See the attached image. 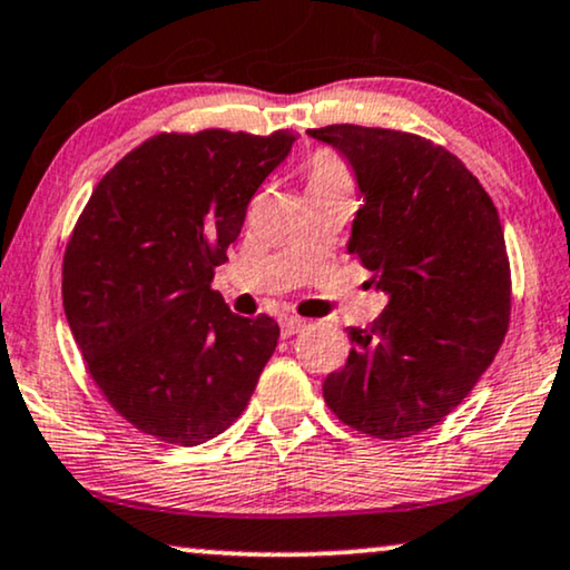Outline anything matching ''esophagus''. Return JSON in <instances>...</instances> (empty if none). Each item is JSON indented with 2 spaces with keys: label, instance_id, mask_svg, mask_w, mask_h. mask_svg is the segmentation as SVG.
Wrapping results in <instances>:
<instances>
[{
  "label": "esophagus",
  "instance_id": "esophagus-1",
  "mask_svg": "<svg viewBox=\"0 0 570 570\" xmlns=\"http://www.w3.org/2000/svg\"><path fill=\"white\" fill-rule=\"evenodd\" d=\"M302 328H305V321L302 318H294V315H284V318H281V334L284 336L299 334Z\"/></svg>",
  "mask_w": 570,
  "mask_h": 570
}]
</instances>
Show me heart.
Wrapping results in <instances>:
<instances>
[{
    "mask_svg": "<svg viewBox=\"0 0 570 570\" xmlns=\"http://www.w3.org/2000/svg\"><path fill=\"white\" fill-rule=\"evenodd\" d=\"M350 170L347 165L331 153H318L313 157L307 170V189L309 191H347L350 189Z\"/></svg>",
    "mask_w": 570,
    "mask_h": 570,
    "instance_id": "heart-1",
    "label": "heart"
}]
</instances>
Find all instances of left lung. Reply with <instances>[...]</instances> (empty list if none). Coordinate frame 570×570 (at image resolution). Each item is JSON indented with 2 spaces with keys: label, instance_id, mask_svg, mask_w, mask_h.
Here are the masks:
<instances>
[{
  "label": "left lung",
  "instance_id": "1",
  "mask_svg": "<svg viewBox=\"0 0 570 570\" xmlns=\"http://www.w3.org/2000/svg\"><path fill=\"white\" fill-rule=\"evenodd\" d=\"M355 170L347 249L389 302L323 381L338 421L376 439L421 434L468 397L505 338L510 263L497 207L439 144L365 126L309 128Z\"/></svg>",
  "mask_w": 570,
  "mask_h": 570
}]
</instances>
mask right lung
<instances>
[{"label": "right lung", "instance_id": "1", "mask_svg": "<svg viewBox=\"0 0 570 570\" xmlns=\"http://www.w3.org/2000/svg\"><path fill=\"white\" fill-rule=\"evenodd\" d=\"M294 134H157L107 173L62 261V307L94 384L144 434L194 446L226 431L278 344L213 292L249 199Z\"/></svg>", "mask_w": 570, "mask_h": 570}]
</instances>
